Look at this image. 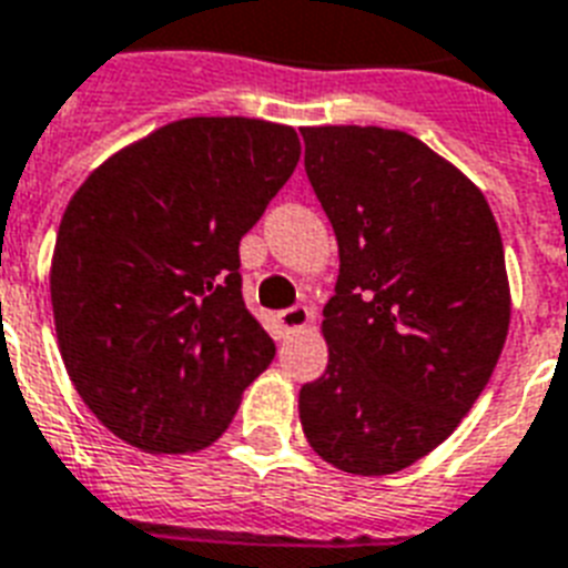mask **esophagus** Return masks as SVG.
I'll use <instances>...</instances> for the list:
<instances>
[{
	"instance_id": "esophagus-1",
	"label": "esophagus",
	"mask_w": 568,
	"mask_h": 568,
	"mask_svg": "<svg viewBox=\"0 0 568 568\" xmlns=\"http://www.w3.org/2000/svg\"><path fill=\"white\" fill-rule=\"evenodd\" d=\"M312 321V312L306 310V306H288V310L280 312V324H283L285 329H303L306 324Z\"/></svg>"
}]
</instances>
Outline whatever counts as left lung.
I'll list each match as a JSON object with an SVG mask.
<instances>
[{"label":"left lung","mask_w":568,"mask_h":568,"mask_svg":"<svg viewBox=\"0 0 568 568\" xmlns=\"http://www.w3.org/2000/svg\"><path fill=\"white\" fill-rule=\"evenodd\" d=\"M306 176L338 241L324 306L327 372L301 388L312 450L351 475H395L457 430L510 327L493 209L418 138L306 126Z\"/></svg>","instance_id":"8db88e82"}]
</instances>
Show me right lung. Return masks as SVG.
<instances>
[{
  "mask_svg": "<svg viewBox=\"0 0 568 568\" xmlns=\"http://www.w3.org/2000/svg\"><path fill=\"white\" fill-rule=\"evenodd\" d=\"M301 162L292 126L185 118L123 146L67 203L58 351L97 418L146 454L209 448L274 338L241 297V235Z\"/></svg>",
  "mask_w": 568,
  "mask_h": 568,
  "instance_id": "1",
  "label": "right lung"
}]
</instances>
